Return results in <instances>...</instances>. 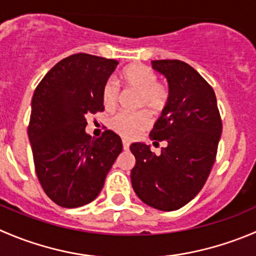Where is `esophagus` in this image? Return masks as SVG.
Here are the masks:
<instances>
[{"label":"esophagus","mask_w":256,"mask_h":256,"mask_svg":"<svg viewBox=\"0 0 256 256\" xmlns=\"http://www.w3.org/2000/svg\"><path fill=\"white\" fill-rule=\"evenodd\" d=\"M122 146H124V150H128V146H130V142H128V140H125V138H124V140H122Z\"/></svg>","instance_id":"obj_1"}]
</instances>
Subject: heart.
Wrapping results in <instances>:
<instances>
[{
    "label": "heart",
    "instance_id": "heart-1",
    "mask_svg": "<svg viewBox=\"0 0 256 256\" xmlns=\"http://www.w3.org/2000/svg\"><path fill=\"white\" fill-rule=\"evenodd\" d=\"M120 81L124 86L138 94V108H145L152 114H158L165 108L168 100V91L162 84L156 82L155 72L145 65L128 66L121 72ZM118 90L112 82L105 84L102 88V104L106 108H115L118 104ZM110 128L124 138H132L148 128V118L145 112H120L112 116Z\"/></svg>",
    "mask_w": 256,
    "mask_h": 256
}]
</instances>
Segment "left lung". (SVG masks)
Wrapping results in <instances>:
<instances>
[{"mask_svg":"<svg viewBox=\"0 0 256 256\" xmlns=\"http://www.w3.org/2000/svg\"><path fill=\"white\" fill-rule=\"evenodd\" d=\"M152 68L165 76L168 100L154 125V145L166 141L160 155L142 142L131 144L136 158L131 184L141 202L172 212L194 199L215 162L222 118L212 86L196 70L178 60H156Z\"/></svg>","mask_w":256,"mask_h":256,"instance_id":"obj_1","label":"left lung"}]
</instances>
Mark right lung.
I'll return each mask as SVG.
<instances>
[{
    "label": "right lung",
    "mask_w": 256,
    "mask_h": 256,
    "mask_svg": "<svg viewBox=\"0 0 256 256\" xmlns=\"http://www.w3.org/2000/svg\"><path fill=\"white\" fill-rule=\"evenodd\" d=\"M116 60L76 54L61 60L36 88L28 140L37 178L47 196L62 208L82 206L98 198L122 151L120 136L86 132L88 118L104 110L102 88Z\"/></svg>",
    "instance_id": "add662e5"
}]
</instances>
